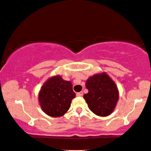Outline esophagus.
Returning a JSON list of instances; mask_svg holds the SVG:
<instances>
[{
    "instance_id": "34e87169",
    "label": "esophagus",
    "mask_w": 151,
    "mask_h": 151,
    "mask_svg": "<svg viewBox=\"0 0 151 151\" xmlns=\"http://www.w3.org/2000/svg\"><path fill=\"white\" fill-rule=\"evenodd\" d=\"M83 92H77V96H83Z\"/></svg>"
}]
</instances>
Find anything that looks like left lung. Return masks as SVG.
<instances>
[{
  "label": "left lung",
  "mask_w": 151,
  "mask_h": 151,
  "mask_svg": "<svg viewBox=\"0 0 151 151\" xmlns=\"http://www.w3.org/2000/svg\"><path fill=\"white\" fill-rule=\"evenodd\" d=\"M88 93L83 98L91 111L100 116H107L114 111L119 99L114 81L106 74L100 73L90 77L86 83Z\"/></svg>",
  "instance_id": "1"
}]
</instances>
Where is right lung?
<instances>
[{
	"label": "right lung",
	"instance_id": "obj_1",
	"mask_svg": "<svg viewBox=\"0 0 151 151\" xmlns=\"http://www.w3.org/2000/svg\"><path fill=\"white\" fill-rule=\"evenodd\" d=\"M72 84L59 75L48 79L39 92V103L43 112L52 117L63 116L75 98Z\"/></svg>",
	"mask_w": 151,
	"mask_h": 151
}]
</instances>
